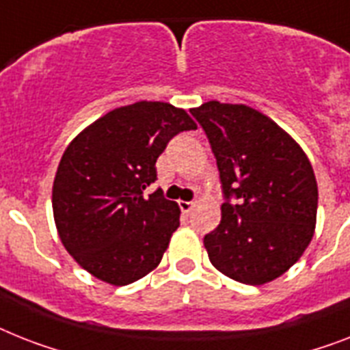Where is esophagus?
Returning a JSON list of instances; mask_svg holds the SVG:
<instances>
[{
	"mask_svg": "<svg viewBox=\"0 0 350 350\" xmlns=\"http://www.w3.org/2000/svg\"><path fill=\"white\" fill-rule=\"evenodd\" d=\"M180 208L183 214H190V210L194 208V203L192 201H180Z\"/></svg>",
	"mask_w": 350,
	"mask_h": 350,
	"instance_id": "1",
	"label": "esophagus"
}]
</instances>
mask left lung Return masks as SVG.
Wrapping results in <instances>:
<instances>
[{
	"instance_id": "left-lung-1",
	"label": "left lung",
	"mask_w": 350,
	"mask_h": 350,
	"mask_svg": "<svg viewBox=\"0 0 350 350\" xmlns=\"http://www.w3.org/2000/svg\"><path fill=\"white\" fill-rule=\"evenodd\" d=\"M190 113L208 138L224 198L219 226L203 239L210 262L252 286L280 277L313 239L318 187L308 156L254 107L210 100Z\"/></svg>"
}]
</instances>
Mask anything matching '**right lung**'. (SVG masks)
Wrapping results in <instances>:
<instances>
[{
    "label": "right lung",
    "instance_id": "obj_1",
    "mask_svg": "<svg viewBox=\"0 0 350 350\" xmlns=\"http://www.w3.org/2000/svg\"><path fill=\"white\" fill-rule=\"evenodd\" d=\"M196 129L183 109L136 102L109 111L68 146L53 181L52 204L68 254L113 286H127L160 264L180 208L156 181V160L176 135Z\"/></svg>",
    "mask_w": 350,
    "mask_h": 350
}]
</instances>
